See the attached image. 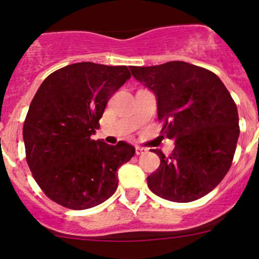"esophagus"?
Returning <instances> with one entry per match:
<instances>
[{"instance_id":"esophagus-1","label":"esophagus","mask_w":259,"mask_h":259,"mask_svg":"<svg viewBox=\"0 0 259 259\" xmlns=\"http://www.w3.org/2000/svg\"><path fill=\"white\" fill-rule=\"evenodd\" d=\"M146 152H147L146 148H144V147H141V146H136V147H135V153L138 154V156H140V154L146 153Z\"/></svg>"}]
</instances>
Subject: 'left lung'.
Segmentation results:
<instances>
[{
    "mask_svg": "<svg viewBox=\"0 0 259 259\" xmlns=\"http://www.w3.org/2000/svg\"><path fill=\"white\" fill-rule=\"evenodd\" d=\"M130 70L154 94L162 133L175 141L169 157L152 150L160 164L148 187L179 203L203 197L228 173L236 150L239 114L230 92L214 73L186 62Z\"/></svg>",
    "mask_w": 259,
    "mask_h": 259,
    "instance_id": "1",
    "label": "left lung"
}]
</instances>
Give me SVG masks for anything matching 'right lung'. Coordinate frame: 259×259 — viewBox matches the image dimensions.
Listing matches in <instances>:
<instances>
[{
  "label": "right lung",
  "instance_id": "obj_1",
  "mask_svg": "<svg viewBox=\"0 0 259 259\" xmlns=\"http://www.w3.org/2000/svg\"><path fill=\"white\" fill-rule=\"evenodd\" d=\"M125 65L69 64L50 74L32 99L24 126L26 162L45 195L70 209L108 200L118 187L117 170L135 148L111 146L91 135L106 105L127 79Z\"/></svg>",
  "mask_w": 259,
  "mask_h": 259
}]
</instances>
